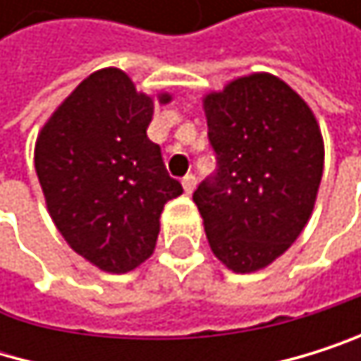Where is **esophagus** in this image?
<instances>
[{
	"mask_svg": "<svg viewBox=\"0 0 361 361\" xmlns=\"http://www.w3.org/2000/svg\"><path fill=\"white\" fill-rule=\"evenodd\" d=\"M182 186H184V192L186 195H192V190L197 188V177L190 173V175H186L184 179H182Z\"/></svg>",
	"mask_w": 361,
	"mask_h": 361,
	"instance_id": "34e87169",
	"label": "esophagus"
}]
</instances>
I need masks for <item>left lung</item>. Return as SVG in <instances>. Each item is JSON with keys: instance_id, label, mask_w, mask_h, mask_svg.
<instances>
[{"instance_id": "8db88e82", "label": "left lung", "mask_w": 361, "mask_h": 361, "mask_svg": "<svg viewBox=\"0 0 361 361\" xmlns=\"http://www.w3.org/2000/svg\"><path fill=\"white\" fill-rule=\"evenodd\" d=\"M216 175L195 190L212 253L233 273H255L307 225L325 145L312 108L283 80L251 73L203 97Z\"/></svg>"}]
</instances>
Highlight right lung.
<instances>
[{
    "mask_svg": "<svg viewBox=\"0 0 361 361\" xmlns=\"http://www.w3.org/2000/svg\"><path fill=\"white\" fill-rule=\"evenodd\" d=\"M169 92L136 90L108 66L90 73L38 132L34 166L47 212L78 255L104 273H130L154 253L164 203L182 184L147 138Z\"/></svg>",
    "mask_w": 361,
    "mask_h": 361,
    "instance_id": "add662e5",
    "label": "right lung"
}]
</instances>
